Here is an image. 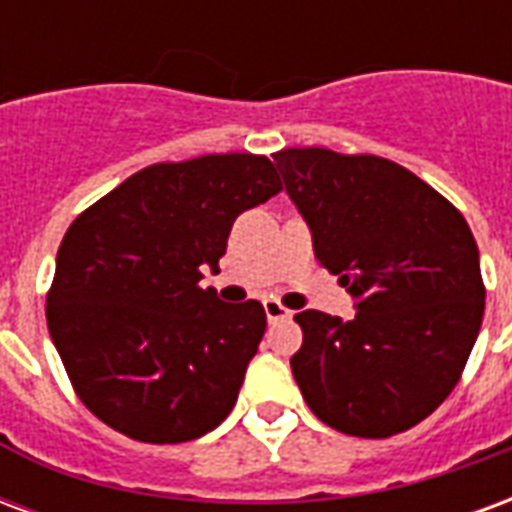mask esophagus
Instances as JSON below:
<instances>
[{"label": "esophagus", "instance_id": "1", "mask_svg": "<svg viewBox=\"0 0 512 512\" xmlns=\"http://www.w3.org/2000/svg\"><path fill=\"white\" fill-rule=\"evenodd\" d=\"M263 310H266L268 323L285 321V318H290V315H293V312H290L288 307H282V304H279V301H274V299H266V301H263Z\"/></svg>", "mask_w": 512, "mask_h": 512}]
</instances>
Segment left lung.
<instances>
[{
  "instance_id": "obj_1",
  "label": "left lung",
  "mask_w": 512,
  "mask_h": 512,
  "mask_svg": "<svg viewBox=\"0 0 512 512\" xmlns=\"http://www.w3.org/2000/svg\"><path fill=\"white\" fill-rule=\"evenodd\" d=\"M312 249L354 296L356 315L304 310L290 359L312 414L386 439L433 414L458 384L485 310L480 252L461 211L378 156L326 147L274 153Z\"/></svg>"
}]
</instances>
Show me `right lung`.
Instances as JSON below:
<instances>
[{
	"mask_svg": "<svg viewBox=\"0 0 512 512\" xmlns=\"http://www.w3.org/2000/svg\"><path fill=\"white\" fill-rule=\"evenodd\" d=\"M279 191L266 156L153 164L68 227L46 321L76 395L109 428L180 444L233 411L266 312L202 290V268L216 274L235 219Z\"/></svg>",
	"mask_w": 512,
	"mask_h": 512,
	"instance_id": "add662e5",
	"label": "right lung"
}]
</instances>
